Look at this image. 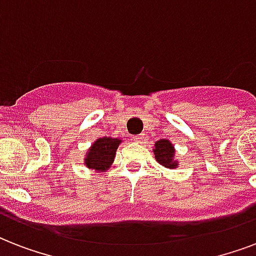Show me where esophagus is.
I'll use <instances>...</instances> for the list:
<instances>
[{
  "label": "esophagus",
  "instance_id": "obj_1",
  "mask_svg": "<svg viewBox=\"0 0 256 256\" xmlns=\"http://www.w3.org/2000/svg\"><path fill=\"white\" fill-rule=\"evenodd\" d=\"M134 140H136V144H142L144 140V134H138V136H134Z\"/></svg>",
  "mask_w": 256,
  "mask_h": 256
}]
</instances>
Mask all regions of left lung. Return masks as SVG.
<instances>
[{
  "mask_svg": "<svg viewBox=\"0 0 256 256\" xmlns=\"http://www.w3.org/2000/svg\"><path fill=\"white\" fill-rule=\"evenodd\" d=\"M174 148L168 140H160L158 142H156V148H154L156 160H158V164L164 168H175L178 166L174 160Z\"/></svg>",
  "mask_w": 256,
  "mask_h": 256,
  "instance_id": "obj_1",
  "label": "left lung"
}]
</instances>
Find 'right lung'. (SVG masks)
Returning <instances> with one entry per match:
<instances>
[{
	"label": "right lung",
	"mask_w": 256,
	"mask_h": 256,
	"mask_svg": "<svg viewBox=\"0 0 256 256\" xmlns=\"http://www.w3.org/2000/svg\"><path fill=\"white\" fill-rule=\"evenodd\" d=\"M120 140L118 138H100L96 140L88 150L85 158V164L94 170H108L114 160L116 148Z\"/></svg>",
	"instance_id": "add662e5"
}]
</instances>
